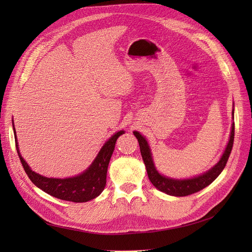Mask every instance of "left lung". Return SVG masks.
Masks as SVG:
<instances>
[{"label":"left lung","mask_w":252,"mask_h":252,"mask_svg":"<svg viewBox=\"0 0 252 252\" xmlns=\"http://www.w3.org/2000/svg\"><path fill=\"white\" fill-rule=\"evenodd\" d=\"M232 116H233V111H232ZM133 133L139 141L141 155L143 158L144 164H145V166H146L148 178L152 184H154V186L156 188H158V190H161L162 192H165L169 195L185 196V195H189V194H192L194 192L200 191V190H202L203 188L210 185L211 183L219 177L220 173L222 172L223 169L225 168L226 163L228 161V158H229L230 152H231L232 146H233L234 122L232 123L230 140H229V142H228L225 152L223 154L222 158H220V162L215 167H212L209 171H207L202 175H199V177L193 178V179H189V180H172L169 178L163 177V175L159 174L156 169L154 161H152L150 149H149V146L147 144V141L145 140L138 131H134Z\"/></svg>","instance_id":"8db88e82"}]
</instances>
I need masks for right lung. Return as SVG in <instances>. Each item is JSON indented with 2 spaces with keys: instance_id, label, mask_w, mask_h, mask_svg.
<instances>
[{
  "instance_id": "right-lung-1",
  "label": "right lung",
  "mask_w": 252,
  "mask_h": 252,
  "mask_svg": "<svg viewBox=\"0 0 252 252\" xmlns=\"http://www.w3.org/2000/svg\"><path fill=\"white\" fill-rule=\"evenodd\" d=\"M123 133V130L118 131L105 143L94 163L91 164L85 172H83L78 177L68 179L45 178L43 175L32 171L24 161V158L21 157L17 143V136H14V139H16V147L23 168H24L30 181L36 187H39L46 193L57 197V199L74 203H83L94 199L104 190L110 158L118 138ZM14 134H16V130H14Z\"/></svg>"
}]
</instances>
